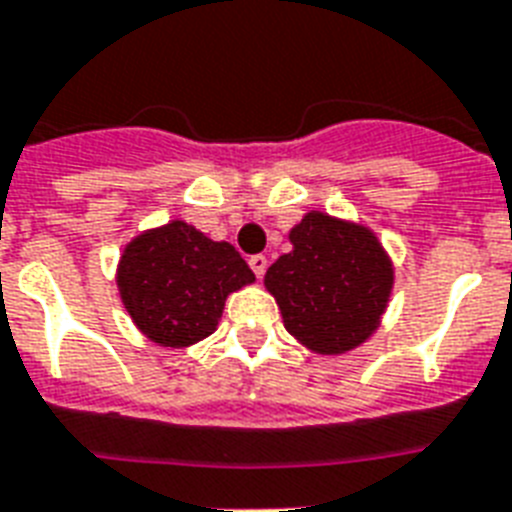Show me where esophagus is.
Listing matches in <instances>:
<instances>
[{"mask_svg": "<svg viewBox=\"0 0 512 512\" xmlns=\"http://www.w3.org/2000/svg\"><path fill=\"white\" fill-rule=\"evenodd\" d=\"M248 264H251V269H253V275L256 277H264V272H267V256H251V259H248Z\"/></svg>", "mask_w": 512, "mask_h": 512, "instance_id": "1", "label": "esophagus"}]
</instances>
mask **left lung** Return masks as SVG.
Returning <instances> with one entry per match:
<instances>
[{
	"mask_svg": "<svg viewBox=\"0 0 512 512\" xmlns=\"http://www.w3.org/2000/svg\"><path fill=\"white\" fill-rule=\"evenodd\" d=\"M288 240L293 251L264 275L285 330L322 357L370 341L394 290V261L378 235L367 224L309 211Z\"/></svg>",
	"mask_w": 512,
	"mask_h": 512,
	"instance_id": "left-lung-1",
	"label": "left lung"
}]
</instances>
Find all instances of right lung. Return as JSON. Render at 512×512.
Masks as SVG:
<instances>
[{"label":"right lung","mask_w":512,"mask_h":512,"mask_svg":"<svg viewBox=\"0 0 512 512\" xmlns=\"http://www.w3.org/2000/svg\"><path fill=\"white\" fill-rule=\"evenodd\" d=\"M256 282L235 245L211 240L182 219L134 235L121 251L116 285L147 341L187 349L219 327L224 301Z\"/></svg>","instance_id":"right-lung-1"}]
</instances>
